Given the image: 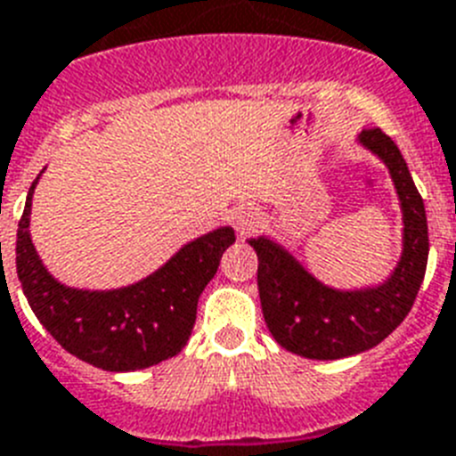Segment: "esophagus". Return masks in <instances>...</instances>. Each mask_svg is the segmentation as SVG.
<instances>
[{
    "label": "esophagus",
    "instance_id": "34e87169",
    "mask_svg": "<svg viewBox=\"0 0 456 456\" xmlns=\"http://www.w3.org/2000/svg\"><path fill=\"white\" fill-rule=\"evenodd\" d=\"M258 214L251 209V207H240L232 212V225H235V231L240 237H247L249 232L256 231V225H258Z\"/></svg>",
    "mask_w": 456,
    "mask_h": 456
}]
</instances>
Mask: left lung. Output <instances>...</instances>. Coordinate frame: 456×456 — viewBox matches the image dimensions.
<instances>
[{"instance_id":"1","label":"left lung","mask_w":456,"mask_h":456,"mask_svg":"<svg viewBox=\"0 0 456 456\" xmlns=\"http://www.w3.org/2000/svg\"><path fill=\"white\" fill-rule=\"evenodd\" d=\"M356 144L382 160L401 207V256L385 280L363 289L329 287L273 237L247 240L258 256V296L270 333L305 359H345L379 345L405 319L427 270V212L398 146L379 127L363 130Z\"/></svg>"}]
</instances>
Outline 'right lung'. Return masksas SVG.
I'll list each match as a JSON object with an SVG mask.
<instances>
[{
	"label": "right lung",
	"instance_id": "1",
	"mask_svg": "<svg viewBox=\"0 0 456 456\" xmlns=\"http://www.w3.org/2000/svg\"><path fill=\"white\" fill-rule=\"evenodd\" d=\"M41 175L28 191L16 240L18 280L41 326L69 354L102 370H142L179 354L193 330L200 293L235 242V231L221 225L195 237L127 287H69L53 277L29 232L32 195Z\"/></svg>",
	"mask_w": 456,
	"mask_h": 456
}]
</instances>
